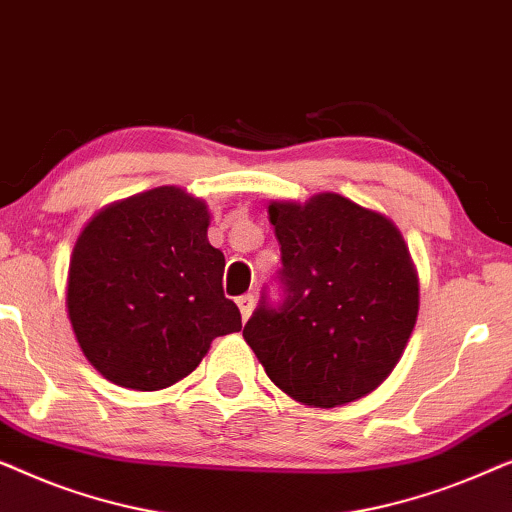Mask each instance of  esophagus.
<instances>
[{"label": "esophagus", "instance_id": "obj_1", "mask_svg": "<svg viewBox=\"0 0 512 512\" xmlns=\"http://www.w3.org/2000/svg\"><path fill=\"white\" fill-rule=\"evenodd\" d=\"M254 303H256V298L251 296V293H244V296L237 298V307H240V314H242L244 321L249 319L251 310H254Z\"/></svg>", "mask_w": 512, "mask_h": 512}]
</instances>
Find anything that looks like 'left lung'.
<instances>
[{
  "instance_id": "left-lung-1",
  "label": "left lung",
  "mask_w": 512,
  "mask_h": 512,
  "mask_svg": "<svg viewBox=\"0 0 512 512\" xmlns=\"http://www.w3.org/2000/svg\"><path fill=\"white\" fill-rule=\"evenodd\" d=\"M279 298L263 291L244 326L265 373L314 408L356 401L387 380L415 328L419 284L398 228L338 193L272 202Z\"/></svg>"
}]
</instances>
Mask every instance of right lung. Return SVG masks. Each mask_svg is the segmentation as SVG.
I'll return each instance as SVG.
<instances>
[{"instance_id": "add662e5", "label": "right lung", "mask_w": 512, "mask_h": 512, "mask_svg": "<svg viewBox=\"0 0 512 512\" xmlns=\"http://www.w3.org/2000/svg\"><path fill=\"white\" fill-rule=\"evenodd\" d=\"M207 226L205 202L163 186L107 207L81 233L67 310L83 354L107 380L165 389L198 368L214 338L242 328Z\"/></svg>"}]
</instances>
